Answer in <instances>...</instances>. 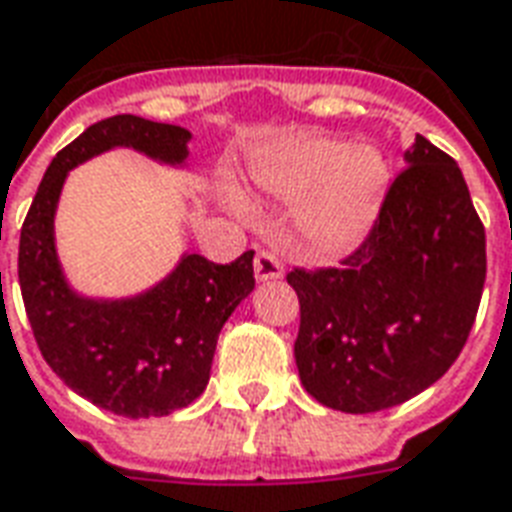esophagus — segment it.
<instances>
[{
    "instance_id": "1",
    "label": "esophagus",
    "mask_w": 512,
    "mask_h": 512,
    "mask_svg": "<svg viewBox=\"0 0 512 512\" xmlns=\"http://www.w3.org/2000/svg\"><path fill=\"white\" fill-rule=\"evenodd\" d=\"M285 274V266H282V260L274 255V252H266V249H260L255 255V276L260 282H271V279H279V276Z\"/></svg>"
}]
</instances>
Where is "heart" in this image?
Here are the masks:
<instances>
[{"mask_svg": "<svg viewBox=\"0 0 512 512\" xmlns=\"http://www.w3.org/2000/svg\"><path fill=\"white\" fill-rule=\"evenodd\" d=\"M255 181L279 198H304L301 227L309 241L323 252H342L372 225L388 165L369 146L304 138L268 151L255 165Z\"/></svg>", "mask_w": 512, "mask_h": 512, "instance_id": "b5f03b06", "label": "heart"}]
</instances>
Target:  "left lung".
Here are the masks:
<instances>
[{
    "label": "left lung",
    "instance_id": "obj_1",
    "mask_svg": "<svg viewBox=\"0 0 512 512\" xmlns=\"http://www.w3.org/2000/svg\"><path fill=\"white\" fill-rule=\"evenodd\" d=\"M372 230L339 266L287 274L301 304L295 363L309 396L380 412L448 372L478 314L486 227L456 160L418 135Z\"/></svg>",
    "mask_w": 512,
    "mask_h": 512
}]
</instances>
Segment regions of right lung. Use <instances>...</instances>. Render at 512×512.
I'll return each instance as SVG.
<instances>
[{
    "label": "right lung",
    "mask_w": 512,
    "mask_h": 512,
    "mask_svg": "<svg viewBox=\"0 0 512 512\" xmlns=\"http://www.w3.org/2000/svg\"><path fill=\"white\" fill-rule=\"evenodd\" d=\"M189 132L176 124L111 116L64 146L45 170L18 244V282L45 363L78 396L124 418L170 415L206 391L227 317L255 287L249 249L233 263L187 255L173 274L130 301H89L64 285L54 249V211L67 170L111 146L162 162L187 160Z\"/></svg>",
    "instance_id": "right-lung-1"
}]
</instances>
